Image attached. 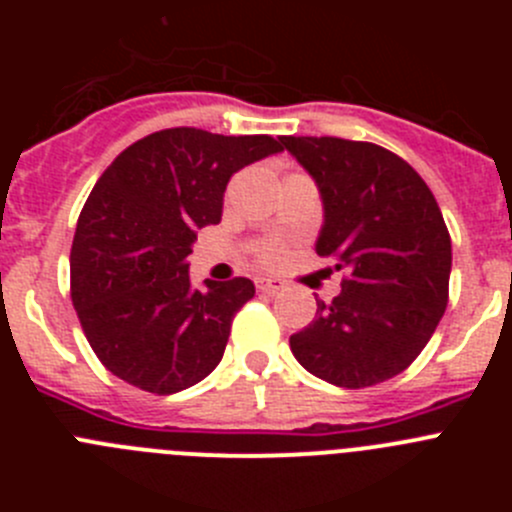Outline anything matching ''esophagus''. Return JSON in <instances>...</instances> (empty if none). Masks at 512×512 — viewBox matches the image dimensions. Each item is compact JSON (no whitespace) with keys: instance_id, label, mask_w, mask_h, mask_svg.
Instances as JSON below:
<instances>
[{"instance_id":"obj_1","label":"esophagus","mask_w":512,"mask_h":512,"mask_svg":"<svg viewBox=\"0 0 512 512\" xmlns=\"http://www.w3.org/2000/svg\"><path fill=\"white\" fill-rule=\"evenodd\" d=\"M282 287H284V284L279 282V279H271V277L256 279V289H259V292H269V295H274V292H279Z\"/></svg>"}]
</instances>
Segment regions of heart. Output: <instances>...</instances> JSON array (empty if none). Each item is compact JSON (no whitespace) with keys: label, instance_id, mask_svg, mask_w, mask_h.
Segmentation results:
<instances>
[{"label":"heart","instance_id":"obj_1","mask_svg":"<svg viewBox=\"0 0 512 512\" xmlns=\"http://www.w3.org/2000/svg\"><path fill=\"white\" fill-rule=\"evenodd\" d=\"M261 259H264L266 264H277V261L282 259V251H279L277 246H266L264 251H261Z\"/></svg>","mask_w":512,"mask_h":512}]
</instances>
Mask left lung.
<instances>
[{
    "label": "left lung",
    "instance_id": "left-lung-1",
    "mask_svg": "<svg viewBox=\"0 0 512 512\" xmlns=\"http://www.w3.org/2000/svg\"><path fill=\"white\" fill-rule=\"evenodd\" d=\"M284 148L323 202L318 256L346 269L341 295L289 338L307 372L336 387H372L405 372L449 302L451 238L418 171L374 143L295 138Z\"/></svg>",
    "mask_w": 512,
    "mask_h": 512
}]
</instances>
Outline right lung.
I'll list each match as a JSON object with an SVG mask.
<instances>
[{
	"mask_svg": "<svg viewBox=\"0 0 512 512\" xmlns=\"http://www.w3.org/2000/svg\"><path fill=\"white\" fill-rule=\"evenodd\" d=\"M284 151V138L169 128L107 166L76 223L71 300L97 359L122 382L174 395L220 364L251 279L194 289L197 230L223 217L230 176Z\"/></svg>",
	"mask_w": 512,
	"mask_h": 512,
	"instance_id": "add662e5",
	"label": "right lung"
}]
</instances>
